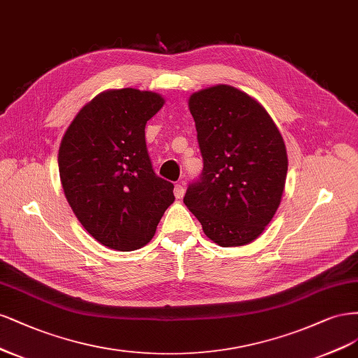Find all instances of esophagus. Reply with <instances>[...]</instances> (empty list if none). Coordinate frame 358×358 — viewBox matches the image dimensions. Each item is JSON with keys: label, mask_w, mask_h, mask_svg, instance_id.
I'll return each mask as SVG.
<instances>
[{"label": "esophagus", "mask_w": 358, "mask_h": 358, "mask_svg": "<svg viewBox=\"0 0 358 358\" xmlns=\"http://www.w3.org/2000/svg\"><path fill=\"white\" fill-rule=\"evenodd\" d=\"M184 190H186V189H184L182 184H177V186L174 187V194H176L177 199H181V198H182V196H184Z\"/></svg>", "instance_id": "1"}]
</instances>
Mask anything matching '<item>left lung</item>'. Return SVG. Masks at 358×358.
<instances>
[{
	"label": "left lung",
	"mask_w": 358,
	"mask_h": 358,
	"mask_svg": "<svg viewBox=\"0 0 358 358\" xmlns=\"http://www.w3.org/2000/svg\"><path fill=\"white\" fill-rule=\"evenodd\" d=\"M189 108L203 169L184 203L215 244H250L281 203L288 168L282 136L268 111L234 86L194 92Z\"/></svg>",
	"instance_id": "8db88e82"
}]
</instances>
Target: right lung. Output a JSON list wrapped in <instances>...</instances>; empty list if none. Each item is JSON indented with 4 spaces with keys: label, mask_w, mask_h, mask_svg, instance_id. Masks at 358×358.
I'll return each mask as SVG.
<instances>
[{
    "label": "right lung",
    "mask_w": 358,
    "mask_h": 358,
    "mask_svg": "<svg viewBox=\"0 0 358 358\" xmlns=\"http://www.w3.org/2000/svg\"><path fill=\"white\" fill-rule=\"evenodd\" d=\"M164 103L155 92L106 90L78 111L61 141L65 198L89 235L108 248L144 247L176 199L174 184L155 174L145 145V123Z\"/></svg>",
    "instance_id": "1"
}]
</instances>
